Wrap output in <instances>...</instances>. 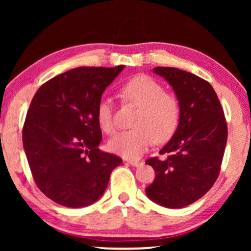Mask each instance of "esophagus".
I'll return each instance as SVG.
<instances>
[{
	"label": "esophagus",
	"mask_w": 251,
	"mask_h": 251,
	"mask_svg": "<svg viewBox=\"0 0 251 251\" xmlns=\"http://www.w3.org/2000/svg\"><path fill=\"white\" fill-rule=\"evenodd\" d=\"M128 162L133 167H139V166H142V164H143L142 161H139V160H129Z\"/></svg>",
	"instance_id": "1"
}]
</instances>
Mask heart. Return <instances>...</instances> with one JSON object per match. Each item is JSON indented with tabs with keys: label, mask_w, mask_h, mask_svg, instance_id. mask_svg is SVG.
Here are the masks:
<instances>
[{
	"label": "heart",
	"mask_w": 251,
	"mask_h": 251,
	"mask_svg": "<svg viewBox=\"0 0 251 251\" xmlns=\"http://www.w3.org/2000/svg\"><path fill=\"white\" fill-rule=\"evenodd\" d=\"M126 102L138 107L133 119L135 128L116 133L108 142L113 153L126 159H136L145 153L154 140L163 144L177 131L180 120V104L177 97L166 92L159 82L147 75L130 78L120 89ZM97 121L102 131H115L114 109L109 98H101L97 106Z\"/></svg>",
	"instance_id": "obj_1"
}]
</instances>
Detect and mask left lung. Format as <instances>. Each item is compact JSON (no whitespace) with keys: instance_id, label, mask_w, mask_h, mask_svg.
Returning <instances> with one entry per match:
<instances>
[{"instance_id":"1","label":"left lung","mask_w":251,"mask_h":251,"mask_svg":"<svg viewBox=\"0 0 251 251\" xmlns=\"http://www.w3.org/2000/svg\"><path fill=\"white\" fill-rule=\"evenodd\" d=\"M173 87L180 104L177 131L160 151L166 157H151L155 179L145 192L167 208H183L203 197L217 179L227 125L222 105L208 81L174 67H155Z\"/></svg>"}]
</instances>
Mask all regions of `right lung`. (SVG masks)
Instances as JSON below:
<instances>
[{
    "label": "right lung",
    "mask_w": 251,
    "mask_h": 251,
    "mask_svg": "<svg viewBox=\"0 0 251 251\" xmlns=\"http://www.w3.org/2000/svg\"><path fill=\"white\" fill-rule=\"evenodd\" d=\"M125 66L77 67L41 85L23 128V145L36 186L58 204L94 203L122 163L98 149L97 106L106 87Z\"/></svg>",
    "instance_id": "add662e5"
}]
</instances>
